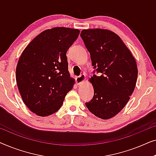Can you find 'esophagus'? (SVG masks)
<instances>
[{
  "instance_id": "1",
  "label": "esophagus",
  "mask_w": 156,
  "mask_h": 156,
  "mask_svg": "<svg viewBox=\"0 0 156 156\" xmlns=\"http://www.w3.org/2000/svg\"><path fill=\"white\" fill-rule=\"evenodd\" d=\"M85 78H86V76H85L84 74H80L79 76H76V83H77V84H80L81 83L84 82L85 80Z\"/></svg>"
}]
</instances>
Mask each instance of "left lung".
I'll list each match as a JSON object with an SVG mask.
<instances>
[{
  "mask_svg": "<svg viewBox=\"0 0 156 156\" xmlns=\"http://www.w3.org/2000/svg\"><path fill=\"white\" fill-rule=\"evenodd\" d=\"M90 54L94 97L87 107L102 119L112 118L126 106L135 89L138 69L135 58L121 38L104 29L83 30L80 34Z\"/></svg>",
  "mask_w": 156,
  "mask_h": 156,
  "instance_id": "obj_1",
  "label": "left lung"
}]
</instances>
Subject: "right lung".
<instances>
[{
	"label": "right lung",
	"mask_w": 156,
	"mask_h": 156,
	"mask_svg": "<svg viewBox=\"0 0 156 156\" xmlns=\"http://www.w3.org/2000/svg\"><path fill=\"white\" fill-rule=\"evenodd\" d=\"M79 34V30L68 27L46 30L30 42L19 59L18 90L25 105L38 116L57 112L73 87L66 54Z\"/></svg>",
	"instance_id": "obj_1"
}]
</instances>
